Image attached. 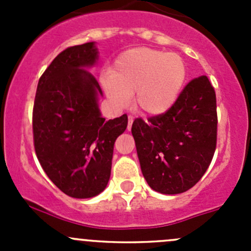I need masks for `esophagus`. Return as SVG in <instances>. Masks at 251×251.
I'll list each match as a JSON object with an SVG mask.
<instances>
[{
    "instance_id": "obj_1",
    "label": "esophagus",
    "mask_w": 251,
    "mask_h": 251,
    "mask_svg": "<svg viewBox=\"0 0 251 251\" xmlns=\"http://www.w3.org/2000/svg\"><path fill=\"white\" fill-rule=\"evenodd\" d=\"M127 119H128L127 130H131V126H132V123H133V116H132V115H128V116H127Z\"/></svg>"
}]
</instances>
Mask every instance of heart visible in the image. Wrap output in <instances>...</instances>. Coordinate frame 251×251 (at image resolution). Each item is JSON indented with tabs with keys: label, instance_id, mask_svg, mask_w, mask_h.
Returning <instances> with one entry per match:
<instances>
[{
	"label": "heart",
	"instance_id": "heart-1",
	"mask_svg": "<svg viewBox=\"0 0 251 251\" xmlns=\"http://www.w3.org/2000/svg\"><path fill=\"white\" fill-rule=\"evenodd\" d=\"M187 78L183 58L174 52L133 48L119 55L103 78L105 93L115 108L126 107L135 95L136 107L151 116L174 107Z\"/></svg>",
	"mask_w": 251,
	"mask_h": 251
}]
</instances>
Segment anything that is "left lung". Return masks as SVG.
I'll use <instances>...</instances> for the list:
<instances>
[{
	"label": "left lung",
	"mask_w": 251,
	"mask_h": 251,
	"mask_svg": "<svg viewBox=\"0 0 251 251\" xmlns=\"http://www.w3.org/2000/svg\"><path fill=\"white\" fill-rule=\"evenodd\" d=\"M141 170L151 189L178 194L203 177L217 142L216 93L207 76L193 78L174 107L131 127Z\"/></svg>",
	"instance_id": "left-lung-1"
}]
</instances>
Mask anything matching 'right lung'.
Returning <instances> with one entry per match:
<instances>
[{"instance_id": "obj_1", "label": "right lung", "mask_w": 251, "mask_h": 251, "mask_svg": "<svg viewBox=\"0 0 251 251\" xmlns=\"http://www.w3.org/2000/svg\"><path fill=\"white\" fill-rule=\"evenodd\" d=\"M97 59L93 42L65 48L41 75L32 109L37 159L50 181L73 198H92L107 187L116 138L127 115L105 121L102 90L88 70Z\"/></svg>"}]
</instances>
